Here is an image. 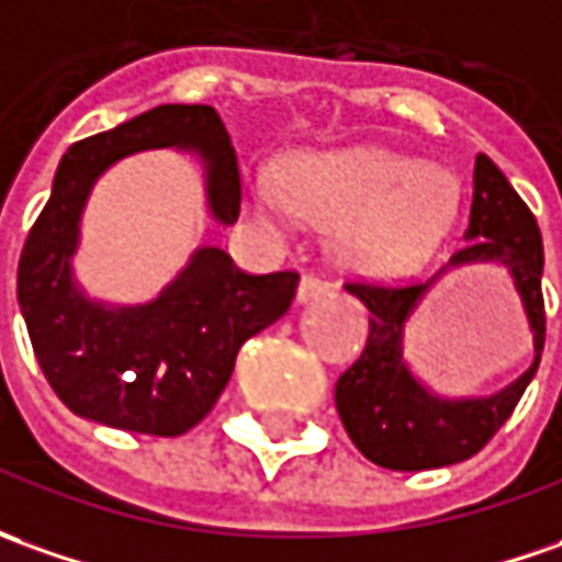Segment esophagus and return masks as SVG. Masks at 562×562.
I'll list each match as a JSON object with an SVG mask.
<instances>
[{
    "mask_svg": "<svg viewBox=\"0 0 562 562\" xmlns=\"http://www.w3.org/2000/svg\"><path fill=\"white\" fill-rule=\"evenodd\" d=\"M329 292V282H323L319 277H313V273H304V277H301V285H297V301H301V304H311V301L326 297Z\"/></svg>",
    "mask_w": 562,
    "mask_h": 562,
    "instance_id": "1",
    "label": "esophagus"
}]
</instances>
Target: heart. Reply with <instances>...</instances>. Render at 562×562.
<instances>
[{
	"label": "heart",
	"instance_id": "b5f03b06",
	"mask_svg": "<svg viewBox=\"0 0 562 562\" xmlns=\"http://www.w3.org/2000/svg\"><path fill=\"white\" fill-rule=\"evenodd\" d=\"M456 181L442 169L387 150L301 156L285 181L251 175L246 212L267 233L297 217L331 227V255L362 277L425 267L452 227Z\"/></svg>",
	"mask_w": 562,
	"mask_h": 562
}]
</instances>
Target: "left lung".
<instances>
[{
  "label": "left lung",
  "mask_w": 562,
  "mask_h": 562,
  "mask_svg": "<svg viewBox=\"0 0 562 562\" xmlns=\"http://www.w3.org/2000/svg\"><path fill=\"white\" fill-rule=\"evenodd\" d=\"M480 260L502 263L512 273L537 347L533 366L514 385L492 397L449 401L427 392L411 375L402 357V329L432 280L406 285H345L350 295L360 297L372 316L366 350L335 384V406L353 446L387 471H430L476 456L510 418V412L517 409L544 350L541 231L529 205L520 200V193L510 187L486 153H480L473 162L471 221L464 243L440 272L449 266Z\"/></svg>",
  "instance_id": "left-lung-1"
}]
</instances>
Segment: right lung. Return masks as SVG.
Here are the masks:
<instances>
[{
    "label": "right lung",
    "instance_id": "right-lung-1",
    "mask_svg": "<svg viewBox=\"0 0 562 562\" xmlns=\"http://www.w3.org/2000/svg\"><path fill=\"white\" fill-rule=\"evenodd\" d=\"M153 147L200 153L212 215L239 217V166L215 106L147 110L64 153L21 251L18 304L42 375L67 409L120 430L181 437L212 412L239 347L292 307L297 273L255 277L205 246L150 304L106 307L82 295L70 261L91 187L122 156Z\"/></svg>",
    "mask_w": 562,
    "mask_h": 562
}]
</instances>
